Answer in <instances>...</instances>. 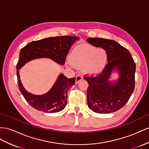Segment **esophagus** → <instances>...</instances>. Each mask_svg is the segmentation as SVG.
I'll return each instance as SVG.
<instances>
[{
	"label": "esophagus",
	"mask_w": 149,
	"mask_h": 149,
	"mask_svg": "<svg viewBox=\"0 0 149 149\" xmlns=\"http://www.w3.org/2000/svg\"><path fill=\"white\" fill-rule=\"evenodd\" d=\"M82 79V77L81 75H80V74L77 75V76H76V77H75V84L79 83V82L81 81Z\"/></svg>",
	"instance_id": "obj_1"
}]
</instances>
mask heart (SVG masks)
I'll use <instances>...</instances> for the list:
<instances>
[{
    "label": "heart",
    "mask_w": 149,
    "mask_h": 149,
    "mask_svg": "<svg viewBox=\"0 0 149 149\" xmlns=\"http://www.w3.org/2000/svg\"><path fill=\"white\" fill-rule=\"evenodd\" d=\"M69 60L74 67H84L86 74L96 75L103 70L107 63L108 56L104 49L90 45H81L72 49Z\"/></svg>",
    "instance_id": "1"
}]
</instances>
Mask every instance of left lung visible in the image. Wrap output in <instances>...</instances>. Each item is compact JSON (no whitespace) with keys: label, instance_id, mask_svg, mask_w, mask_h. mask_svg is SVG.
<instances>
[{"label":"left lung","instance_id":"1","mask_svg":"<svg viewBox=\"0 0 149 149\" xmlns=\"http://www.w3.org/2000/svg\"><path fill=\"white\" fill-rule=\"evenodd\" d=\"M87 41L96 47L106 50L108 64L97 77L84 78L88 82L87 104L97 113L115 112L127 103L135 88L136 65L131 53L116 41L100 38H89ZM113 71L119 77L116 81L109 79Z\"/></svg>","mask_w":149,"mask_h":149}]
</instances>
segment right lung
<instances>
[{
	"mask_svg": "<svg viewBox=\"0 0 149 149\" xmlns=\"http://www.w3.org/2000/svg\"><path fill=\"white\" fill-rule=\"evenodd\" d=\"M79 39L69 36L47 38L32 41L21 49L16 66L18 86L22 96L33 108L45 113L62 111L67 105V91L74 85L75 77L68 79L60 74L48 92L35 95L28 92L22 86L19 70L29 61L41 58H50L63 65L72 45Z\"/></svg>",
	"mask_w": 149,
	"mask_h": 149,
	"instance_id": "1",
	"label": "right lung"
}]
</instances>
